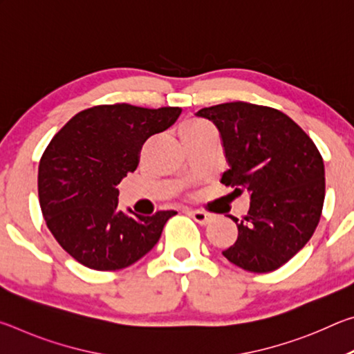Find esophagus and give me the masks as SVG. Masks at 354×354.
<instances>
[{
    "label": "esophagus",
    "mask_w": 354,
    "mask_h": 354,
    "mask_svg": "<svg viewBox=\"0 0 354 354\" xmlns=\"http://www.w3.org/2000/svg\"><path fill=\"white\" fill-rule=\"evenodd\" d=\"M189 214H190V217L194 218L196 223H200V225H207V223H211V221H212V215L207 214V212L190 211Z\"/></svg>",
    "instance_id": "obj_1"
}]
</instances>
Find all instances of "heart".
Returning a JSON list of instances; mask_svg holds the SVG:
<instances>
[{
    "label": "heart",
    "mask_w": 354,
    "mask_h": 354,
    "mask_svg": "<svg viewBox=\"0 0 354 354\" xmlns=\"http://www.w3.org/2000/svg\"><path fill=\"white\" fill-rule=\"evenodd\" d=\"M207 128H211V124L201 118L185 120V122L179 124V137H181V139H185V137H192V136L198 134V133H201V131H205Z\"/></svg>",
    "instance_id": "b5f03b06"
}]
</instances>
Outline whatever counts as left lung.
I'll return each instance as SVG.
<instances>
[{"instance_id": "obj_1", "label": "left lung", "mask_w": 354, "mask_h": 354, "mask_svg": "<svg viewBox=\"0 0 354 354\" xmlns=\"http://www.w3.org/2000/svg\"><path fill=\"white\" fill-rule=\"evenodd\" d=\"M217 127L226 162L221 183L247 190V217L223 256L254 273L273 272L313 237L325 201V165L310 137L286 113L243 101L205 107Z\"/></svg>"}]
</instances>
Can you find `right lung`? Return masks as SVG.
<instances>
[{
    "instance_id": "obj_1",
    "label": "right lung",
    "mask_w": 354,
    "mask_h": 354,
    "mask_svg": "<svg viewBox=\"0 0 354 354\" xmlns=\"http://www.w3.org/2000/svg\"><path fill=\"white\" fill-rule=\"evenodd\" d=\"M181 107L93 106L70 120L39 165V200L48 230L82 266L129 267L151 251L175 211L151 217L118 209L120 181L139 165L148 137L176 122Z\"/></svg>"
}]
</instances>
